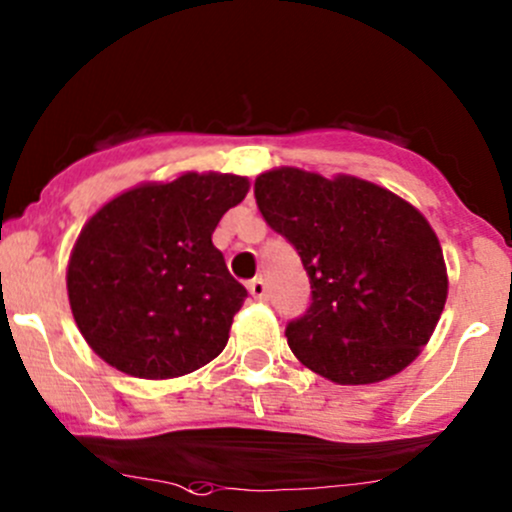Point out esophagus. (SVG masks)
Listing matches in <instances>:
<instances>
[{"mask_svg": "<svg viewBox=\"0 0 512 512\" xmlns=\"http://www.w3.org/2000/svg\"><path fill=\"white\" fill-rule=\"evenodd\" d=\"M247 289H250V294H252V297H255V299H260V301H265L267 297H270V289H267V282H265V279H262V277L252 279V282H250V287H247Z\"/></svg>", "mask_w": 512, "mask_h": 512, "instance_id": "34e87169", "label": "esophagus"}]
</instances>
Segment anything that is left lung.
<instances>
[{"label":"left lung","instance_id":"obj_1","mask_svg":"<svg viewBox=\"0 0 512 512\" xmlns=\"http://www.w3.org/2000/svg\"><path fill=\"white\" fill-rule=\"evenodd\" d=\"M255 198L311 282L309 309L284 331L292 353L338 385L405 370L427 346L449 292L427 218L383 186L294 166L257 176Z\"/></svg>","mask_w":512,"mask_h":512}]
</instances>
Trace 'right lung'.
I'll return each mask as SVG.
<instances>
[{"mask_svg":"<svg viewBox=\"0 0 512 512\" xmlns=\"http://www.w3.org/2000/svg\"><path fill=\"white\" fill-rule=\"evenodd\" d=\"M250 181L186 171L112 198L80 230L66 284L73 319L105 363L166 380L211 363L247 289L211 235Z\"/></svg>","mask_w":512,"mask_h":512,"instance_id":"add662e5","label":"right lung"}]
</instances>
